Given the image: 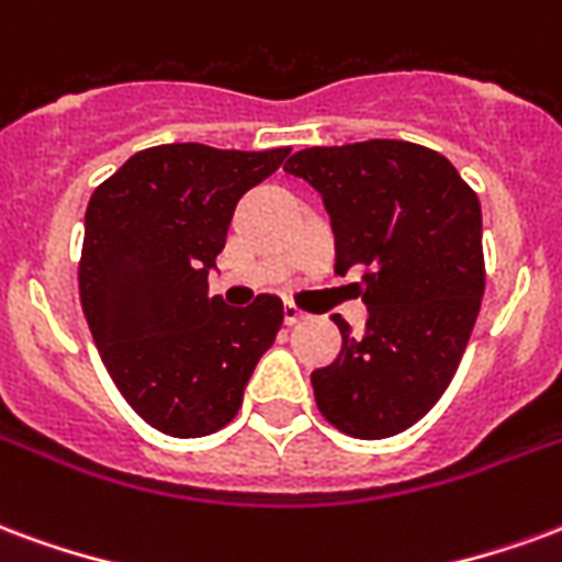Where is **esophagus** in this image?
Here are the masks:
<instances>
[{
  "label": "esophagus",
  "mask_w": 562,
  "mask_h": 562,
  "mask_svg": "<svg viewBox=\"0 0 562 562\" xmlns=\"http://www.w3.org/2000/svg\"><path fill=\"white\" fill-rule=\"evenodd\" d=\"M305 317H308L305 311L296 308L293 302H286V305H284V323H286V326H296V323H302Z\"/></svg>",
  "instance_id": "esophagus-1"
}]
</instances>
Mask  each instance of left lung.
<instances>
[{"instance_id": "obj_1", "label": "left lung", "mask_w": 562, "mask_h": 562, "mask_svg": "<svg viewBox=\"0 0 562 562\" xmlns=\"http://www.w3.org/2000/svg\"><path fill=\"white\" fill-rule=\"evenodd\" d=\"M286 173L321 191L335 231V272L362 269L366 335L311 374L338 431L383 440L407 431L452 383L485 293L482 209L440 151L407 140L311 146Z\"/></svg>"}]
</instances>
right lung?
I'll return each instance as SVG.
<instances>
[{
	"label": "right lung",
	"mask_w": 562,
	"mask_h": 562,
	"mask_svg": "<svg viewBox=\"0 0 562 562\" xmlns=\"http://www.w3.org/2000/svg\"><path fill=\"white\" fill-rule=\"evenodd\" d=\"M286 155L167 143L131 155L89 196L80 305L122 398L161 434L224 428L284 323L269 293L248 308L209 296V269L239 196Z\"/></svg>",
	"instance_id": "1"
}]
</instances>
